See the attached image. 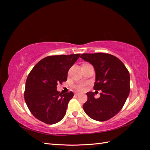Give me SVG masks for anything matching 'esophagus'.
<instances>
[{
    "label": "esophagus",
    "mask_w": 150,
    "mask_h": 150,
    "mask_svg": "<svg viewBox=\"0 0 150 150\" xmlns=\"http://www.w3.org/2000/svg\"><path fill=\"white\" fill-rule=\"evenodd\" d=\"M75 95H76V96H78V95H79V93H76Z\"/></svg>",
    "instance_id": "34e87169"
}]
</instances>
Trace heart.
<instances>
[{
    "mask_svg": "<svg viewBox=\"0 0 150 150\" xmlns=\"http://www.w3.org/2000/svg\"><path fill=\"white\" fill-rule=\"evenodd\" d=\"M75 88L77 91H80V92L84 91L86 88V84L84 83H79L75 86Z\"/></svg>",
    "mask_w": 150,
    "mask_h": 150,
    "instance_id": "1",
    "label": "heart"
}]
</instances>
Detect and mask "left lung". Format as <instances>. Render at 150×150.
Returning a JSON list of instances; mask_svg holds the SVG:
<instances>
[{"label":"left lung","instance_id":"left-lung-1","mask_svg":"<svg viewBox=\"0 0 150 150\" xmlns=\"http://www.w3.org/2000/svg\"><path fill=\"white\" fill-rule=\"evenodd\" d=\"M81 57L93 66L96 72L94 89L102 91L97 99L94 93H86L84 111L94 120L107 121L119 112L129 96V71L118 58L110 54L85 53Z\"/></svg>","mask_w":150,"mask_h":150}]
</instances>
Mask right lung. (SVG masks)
<instances>
[{
  "instance_id": "obj_1",
  "label": "right lung",
  "mask_w": 150,
  "mask_h": 150,
  "mask_svg": "<svg viewBox=\"0 0 150 150\" xmlns=\"http://www.w3.org/2000/svg\"><path fill=\"white\" fill-rule=\"evenodd\" d=\"M80 54L47 56L35 65L25 83L24 99L29 111L38 120L55 124L64 117L72 91L62 94L57 84L66 81L68 71Z\"/></svg>"
}]
</instances>
